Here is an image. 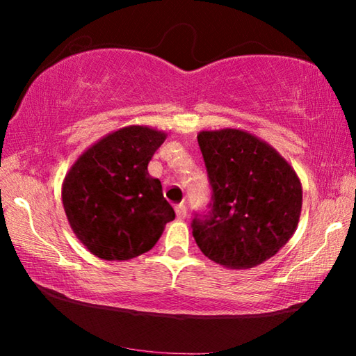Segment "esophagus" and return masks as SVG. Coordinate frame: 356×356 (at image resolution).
<instances>
[{"label": "esophagus", "instance_id": "34e87169", "mask_svg": "<svg viewBox=\"0 0 356 356\" xmlns=\"http://www.w3.org/2000/svg\"><path fill=\"white\" fill-rule=\"evenodd\" d=\"M176 215L179 220H184L186 216V207L185 204H179V206H176Z\"/></svg>", "mask_w": 356, "mask_h": 356}]
</instances>
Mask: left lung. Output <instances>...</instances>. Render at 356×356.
<instances>
[{
    "label": "left lung",
    "instance_id": "left-lung-1",
    "mask_svg": "<svg viewBox=\"0 0 356 356\" xmlns=\"http://www.w3.org/2000/svg\"><path fill=\"white\" fill-rule=\"evenodd\" d=\"M212 204L193 220L204 256L232 270L261 265L297 231L303 190L292 165L267 141L242 129L197 134Z\"/></svg>",
    "mask_w": 356,
    "mask_h": 356
}]
</instances>
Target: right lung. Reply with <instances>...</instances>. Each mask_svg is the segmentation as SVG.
I'll return each mask as SVG.
<instances>
[{
  "label": "right lung",
  "instance_id": "add662e5",
  "mask_svg": "<svg viewBox=\"0 0 356 356\" xmlns=\"http://www.w3.org/2000/svg\"><path fill=\"white\" fill-rule=\"evenodd\" d=\"M166 131L127 125L78 156L63 182L65 216L76 238L105 261H129L152 250L176 218L147 165Z\"/></svg>",
  "mask_w": 356,
  "mask_h": 356
}]
</instances>
